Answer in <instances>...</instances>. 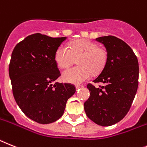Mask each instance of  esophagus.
<instances>
[{
  "label": "esophagus",
  "mask_w": 147,
  "mask_h": 147,
  "mask_svg": "<svg viewBox=\"0 0 147 147\" xmlns=\"http://www.w3.org/2000/svg\"><path fill=\"white\" fill-rule=\"evenodd\" d=\"M76 87L77 90H78V89H80V88H82V87H83V86H82V85H76Z\"/></svg>",
  "instance_id": "34e87169"
}]
</instances>
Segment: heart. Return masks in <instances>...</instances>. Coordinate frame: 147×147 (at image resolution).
<instances>
[{
  "mask_svg": "<svg viewBox=\"0 0 147 147\" xmlns=\"http://www.w3.org/2000/svg\"><path fill=\"white\" fill-rule=\"evenodd\" d=\"M76 59L78 66L65 70L62 78L68 83L78 84L89 79L92 73L96 75L102 71L108 60V52L88 39L72 42L68 46L60 45L55 51V62L61 69L71 66Z\"/></svg>",
  "mask_w": 147,
  "mask_h": 147,
  "instance_id": "heart-1",
  "label": "heart"
}]
</instances>
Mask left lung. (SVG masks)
<instances>
[{
  "label": "left lung",
  "mask_w": 147,
  "mask_h": 147,
  "mask_svg": "<svg viewBox=\"0 0 147 147\" xmlns=\"http://www.w3.org/2000/svg\"><path fill=\"white\" fill-rule=\"evenodd\" d=\"M108 52V60L93 81L105 86L96 88L87 84L90 96L84 102L86 114L102 126L119 122L129 112L138 87V60L124 41L113 36L96 38Z\"/></svg>",
  "instance_id": "left-lung-1"
}]
</instances>
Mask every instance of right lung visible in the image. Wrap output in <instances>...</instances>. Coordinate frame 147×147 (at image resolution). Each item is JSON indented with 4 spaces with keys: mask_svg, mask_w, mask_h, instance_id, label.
Returning a JSON list of instances; mask_svg holds the SVG:
<instances>
[{
    "mask_svg": "<svg viewBox=\"0 0 147 147\" xmlns=\"http://www.w3.org/2000/svg\"><path fill=\"white\" fill-rule=\"evenodd\" d=\"M66 37L30 35L14 48L9 66L15 100L22 112L41 124L62 117L67 100L76 92L70 84H53L60 76L55 60Z\"/></svg>",
    "mask_w": 147,
    "mask_h": 147,
    "instance_id": "obj_1",
    "label": "right lung"
}]
</instances>
